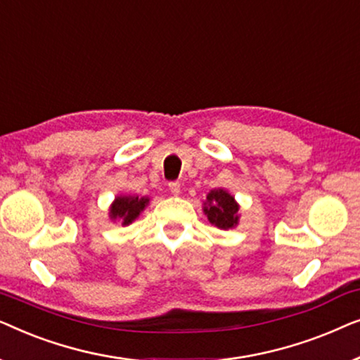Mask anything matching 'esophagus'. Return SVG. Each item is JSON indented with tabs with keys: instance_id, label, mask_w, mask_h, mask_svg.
Here are the masks:
<instances>
[{
	"instance_id": "obj_1",
	"label": "esophagus",
	"mask_w": 360,
	"mask_h": 360,
	"mask_svg": "<svg viewBox=\"0 0 360 360\" xmlns=\"http://www.w3.org/2000/svg\"><path fill=\"white\" fill-rule=\"evenodd\" d=\"M169 190L172 195H180V184L179 181H172V184H169Z\"/></svg>"
}]
</instances>
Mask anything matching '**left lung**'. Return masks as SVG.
<instances>
[{
    "label": "left lung",
    "instance_id": "left-lung-1",
    "mask_svg": "<svg viewBox=\"0 0 360 360\" xmlns=\"http://www.w3.org/2000/svg\"><path fill=\"white\" fill-rule=\"evenodd\" d=\"M203 213L211 224L219 229H233L239 224V203L224 188H214L206 195Z\"/></svg>",
    "mask_w": 360,
    "mask_h": 360
}]
</instances>
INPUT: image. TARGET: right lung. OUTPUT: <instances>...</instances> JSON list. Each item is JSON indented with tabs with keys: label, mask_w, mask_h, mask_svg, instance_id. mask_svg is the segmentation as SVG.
<instances>
[{
	"label": "right lung",
	"mask_w": 360,
	"mask_h": 360,
	"mask_svg": "<svg viewBox=\"0 0 360 360\" xmlns=\"http://www.w3.org/2000/svg\"><path fill=\"white\" fill-rule=\"evenodd\" d=\"M149 201V196L117 195L110 206V219L121 221L122 226H129L132 221L139 218V214L147 208Z\"/></svg>",
	"instance_id": "right-lung-1"
}]
</instances>
